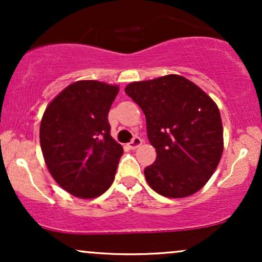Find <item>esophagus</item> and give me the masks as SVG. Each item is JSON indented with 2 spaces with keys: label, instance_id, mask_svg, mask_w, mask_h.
I'll return each instance as SVG.
<instances>
[{
  "label": "esophagus",
  "instance_id": "obj_1",
  "mask_svg": "<svg viewBox=\"0 0 262 262\" xmlns=\"http://www.w3.org/2000/svg\"><path fill=\"white\" fill-rule=\"evenodd\" d=\"M141 144H143V140H141L139 137H135L134 139L132 140L130 143L128 144V148H129V149H132V150H134V149L139 148V146L141 145Z\"/></svg>",
  "mask_w": 262,
  "mask_h": 262
}]
</instances>
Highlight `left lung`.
Wrapping results in <instances>:
<instances>
[{
  "label": "left lung",
  "instance_id": "8db88e82",
  "mask_svg": "<svg viewBox=\"0 0 262 262\" xmlns=\"http://www.w3.org/2000/svg\"><path fill=\"white\" fill-rule=\"evenodd\" d=\"M125 93L141 108L156 150L145 167L149 186L164 197L183 198L208 182L223 154V124L215 102L180 75L137 81Z\"/></svg>",
  "mask_w": 262,
  "mask_h": 262
}]
</instances>
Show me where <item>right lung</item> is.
I'll use <instances>...</instances> for the list:
<instances>
[{"label": "right lung", "instance_id": "add662e5", "mask_svg": "<svg viewBox=\"0 0 262 262\" xmlns=\"http://www.w3.org/2000/svg\"><path fill=\"white\" fill-rule=\"evenodd\" d=\"M118 92L117 85L81 80L45 108L39 130L45 164L75 197H98L112 185L123 148L111 137L108 112Z\"/></svg>", "mask_w": 262, "mask_h": 262}]
</instances>
